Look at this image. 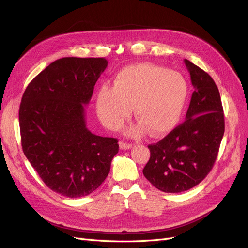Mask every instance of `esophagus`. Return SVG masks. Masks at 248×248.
Masks as SVG:
<instances>
[{
  "label": "esophagus",
  "instance_id": "esophagus-1",
  "mask_svg": "<svg viewBox=\"0 0 248 248\" xmlns=\"http://www.w3.org/2000/svg\"><path fill=\"white\" fill-rule=\"evenodd\" d=\"M119 146H120V149H122V150H128V149H130L132 147L131 144H129V142H126L124 140H120L119 141Z\"/></svg>",
  "mask_w": 248,
  "mask_h": 248
}]
</instances>
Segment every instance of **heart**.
Segmentation results:
<instances>
[{"label":"heart","mask_w":248,"mask_h":248,"mask_svg":"<svg viewBox=\"0 0 248 248\" xmlns=\"http://www.w3.org/2000/svg\"><path fill=\"white\" fill-rule=\"evenodd\" d=\"M187 98V85L181 74L151 63L126 66L120 70L112 87L102 86L96 95V112L109 129L120 128L130 116L131 108L139 125L132 136L146 130L160 137L177 125Z\"/></svg>","instance_id":"1"}]
</instances>
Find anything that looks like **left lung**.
Wrapping results in <instances>:
<instances>
[{
  "label": "left lung",
  "instance_id": "left-lung-1",
  "mask_svg": "<svg viewBox=\"0 0 248 248\" xmlns=\"http://www.w3.org/2000/svg\"><path fill=\"white\" fill-rule=\"evenodd\" d=\"M194 91L185 121L166 138L149 145L144 176L157 189L178 193L201 183L212 170L224 133L218 88L207 72L188 60Z\"/></svg>",
  "mask_w": 248,
  "mask_h": 248
}]
</instances>
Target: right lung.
Segmentation results:
<instances>
[{
  "label": "right lung",
  "instance_id": "add662e5",
  "mask_svg": "<svg viewBox=\"0 0 248 248\" xmlns=\"http://www.w3.org/2000/svg\"><path fill=\"white\" fill-rule=\"evenodd\" d=\"M107 67L104 58L59 59L22 95V151L48 188L67 198L98 188L119 151L117 139L95 136L85 120V106Z\"/></svg>",
  "mask_w": 248,
  "mask_h": 248
}]
</instances>
